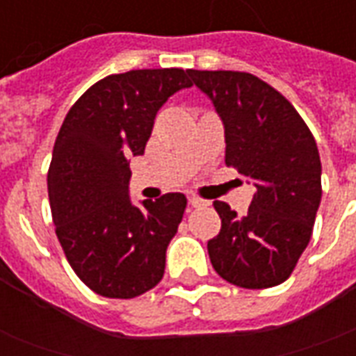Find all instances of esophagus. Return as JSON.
Masks as SVG:
<instances>
[{
    "label": "esophagus",
    "mask_w": 356,
    "mask_h": 356,
    "mask_svg": "<svg viewBox=\"0 0 356 356\" xmlns=\"http://www.w3.org/2000/svg\"><path fill=\"white\" fill-rule=\"evenodd\" d=\"M188 204L193 208H202V206H208V200H202L198 196H188Z\"/></svg>",
    "instance_id": "34e87169"
}]
</instances>
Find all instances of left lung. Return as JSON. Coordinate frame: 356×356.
I'll use <instances>...</instances> for the list:
<instances>
[{"label": "left lung", "instance_id": "obj_1", "mask_svg": "<svg viewBox=\"0 0 356 356\" xmlns=\"http://www.w3.org/2000/svg\"><path fill=\"white\" fill-rule=\"evenodd\" d=\"M225 125V163L255 186L244 217L216 200L221 231L208 242L217 275L261 290L291 275L313 234L321 206V156L313 133L291 102L257 76L188 70Z\"/></svg>", "mask_w": 356, "mask_h": 356}]
</instances>
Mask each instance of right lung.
<instances>
[{"mask_svg":"<svg viewBox=\"0 0 356 356\" xmlns=\"http://www.w3.org/2000/svg\"><path fill=\"white\" fill-rule=\"evenodd\" d=\"M191 86L181 68L112 74L63 122L47 173L51 213L70 267L99 296L131 299L162 280L186 198L168 193L133 206L129 158L145 154L163 102Z\"/></svg>","mask_w":356,"mask_h":356,"instance_id":"obj_1","label":"right lung"}]
</instances>
